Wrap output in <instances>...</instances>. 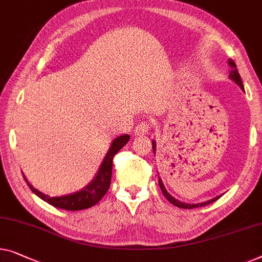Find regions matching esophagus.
Here are the masks:
<instances>
[{"label":"esophagus","mask_w":262,"mask_h":262,"mask_svg":"<svg viewBox=\"0 0 262 262\" xmlns=\"http://www.w3.org/2000/svg\"><path fill=\"white\" fill-rule=\"evenodd\" d=\"M147 132H149V124L146 122H140L137 126H136V130H135L136 136L147 135Z\"/></svg>","instance_id":"1"}]
</instances>
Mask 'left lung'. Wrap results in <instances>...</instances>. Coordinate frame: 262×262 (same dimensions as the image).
<instances>
[{
	"mask_svg": "<svg viewBox=\"0 0 262 262\" xmlns=\"http://www.w3.org/2000/svg\"><path fill=\"white\" fill-rule=\"evenodd\" d=\"M228 65L230 66L229 79H230V80H233L235 84H237L238 86H240L242 91H245L244 90V84H242L241 77H240V74H238L235 62L233 61V60H228ZM152 150H154V154L156 155V142H155V140H152ZM158 184H159V187H161V190L163 192V195L166 197V200H168L170 203H172L173 206H176L178 208H183V209H192V208L204 207V206H207V204L213 203L214 201H216L217 199H220V197H221V196H216V197H214V199L208 200V201H206V202H201V203H185V202H182V201H180V200L175 199V197L169 194L168 190H166L165 187H164V183H163V181L161 180V177L158 178Z\"/></svg>",
	"mask_w": 262,
	"mask_h": 262,
	"instance_id": "8db88e82",
	"label": "left lung"
}]
</instances>
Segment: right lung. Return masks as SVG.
<instances>
[{
  "mask_svg": "<svg viewBox=\"0 0 262 262\" xmlns=\"http://www.w3.org/2000/svg\"><path fill=\"white\" fill-rule=\"evenodd\" d=\"M128 139H130V136L128 135H123L115 138V140H113L111 144V146H110L107 154H106L103 163H101L99 170L97 171L96 177H94L85 188H82L81 190L79 191L73 192V194L52 197L34 188L33 185L29 183L25 175L24 178L25 181L27 182L28 187L34 194L39 196L41 200H43L45 202L49 203L53 207L71 211L87 209V208L93 207L94 204L99 202V201L103 199V196L107 192L110 184H111L113 157H115V155L118 152L124 145H126Z\"/></svg>",
  "mask_w": 262,
  "mask_h": 262,
  "instance_id": "add662e5",
  "label": "right lung"
}]
</instances>
